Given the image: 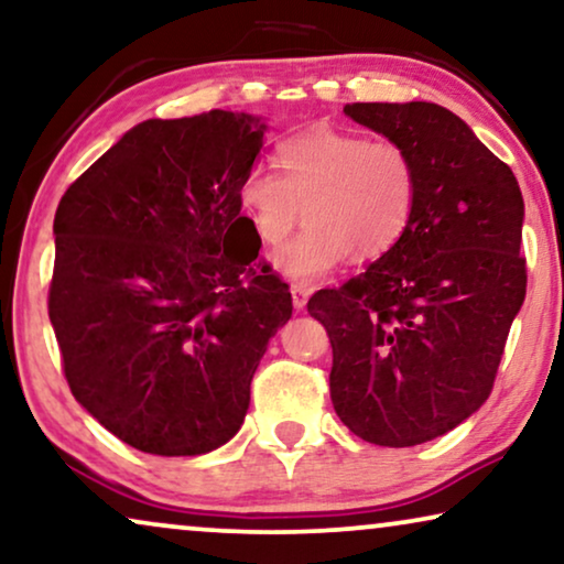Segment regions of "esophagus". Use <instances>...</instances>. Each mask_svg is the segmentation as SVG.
Masks as SVG:
<instances>
[{
    "mask_svg": "<svg viewBox=\"0 0 564 564\" xmlns=\"http://www.w3.org/2000/svg\"><path fill=\"white\" fill-rule=\"evenodd\" d=\"M292 305L297 307V311H303L307 305V297H311V290L305 288V284H292Z\"/></svg>",
    "mask_w": 564,
    "mask_h": 564,
    "instance_id": "34e87169",
    "label": "esophagus"
}]
</instances>
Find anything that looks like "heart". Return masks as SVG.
<instances>
[{
  "label": "heart",
  "mask_w": 564,
  "mask_h": 564,
  "mask_svg": "<svg viewBox=\"0 0 564 564\" xmlns=\"http://www.w3.org/2000/svg\"><path fill=\"white\" fill-rule=\"evenodd\" d=\"M276 161L280 172H246L238 203L264 246L288 241L303 213L307 228L274 257L290 280H318L344 253L354 261L380 257L413 218L419 172L411 151L392 138L315 126L282 141Z\"/></svg>",
  "instance_id": "1"
}]
</instances>
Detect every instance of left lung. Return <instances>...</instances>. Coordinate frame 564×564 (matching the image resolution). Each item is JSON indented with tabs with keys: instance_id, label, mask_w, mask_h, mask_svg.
I'll use <instances>...</instances> for the list:
<instances>
[{
	"instance_id": "1",
	"label": "left lung",
	"mask_w": 564,
	"mask_h": 564,
	"mask_svg": "<svg viewBox=\"0 0 564 564\" xmlns=\"http://www.w3.org/2000/svg\"><path fill=\"white\" fill-rule=\"evenodd\" d=\"M359 126L403 143L419 199L400 241L307 313L330 338V400L359 438L415 446L469 419L496 382L527 297L523 197L457 115L434 102H354Z\"/></svg>"
}]
</instances>
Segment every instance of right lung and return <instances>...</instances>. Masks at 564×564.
<instances>
[{
  "label": "right lung",
  "mask_w": 564,
  "mask_h": 564,
  "mask_svg": "<svg viewBox=\"0 0 564 564\" xmlns=\"http://www.w3.org/2000/svg\"><path fill=\"white\" fill-rule=\"evenodd\" d=\"M261 138L243 112L145 120L58 203L48 315L61 367L72 395L141 452L195 457L234 438L292 315L238 203Z\"/></svg>",
  "instance_id": "right-lung-1"
}]
</instances>
